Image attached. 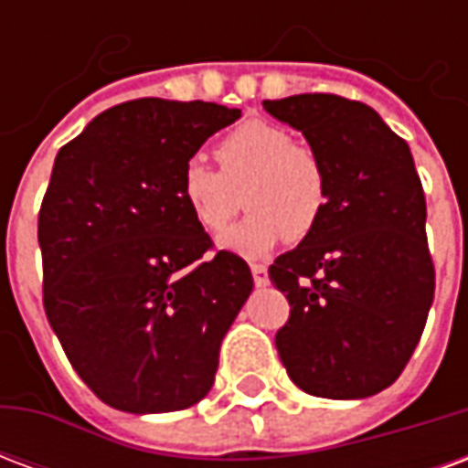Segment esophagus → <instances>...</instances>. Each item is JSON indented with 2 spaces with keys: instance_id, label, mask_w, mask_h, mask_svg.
Returning <instances> with one entry per match:
<instances>
[{
  "instance_id": "1",
  "label": "esophagus",
  "mask_w": 468,
  "mask_h": 468,
  "mask_svg": "<svg viewBox=\"0 0 468 468\" xmlns=\"http://www.w3.org/2000/svg\"><path fill=\"white\" fill-rule=\"evenodd\" d=\"M250 271H253V281L258 288H263V285L271 283V278H268V268L263 263H253L250 265Z\"/></svg>"
}]
</instances>
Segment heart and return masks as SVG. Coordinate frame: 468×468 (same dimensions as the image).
Wrapping results in <instances>:
<instances>
[{
  "instance_id": "heart-1",
  "label": "heart",
  "mask_w": 468,
  "mask_h": 468,
  "mask_svg": "<svg viewBox=\"0 0 468 468\" xmlns=\"http://www.w3.org/2000/svg\"><path fill=\"white\" fill-rule=\"evenodd\" d=\"M218 170L190 160L180 197L205 233H223L245 205L253 213L223 235L225 250L261 258L283 238L298 243L324 220L331 187L324 160L293 133L263 120L238 124L215 144Z\"/></svg>"
}]
</instances>
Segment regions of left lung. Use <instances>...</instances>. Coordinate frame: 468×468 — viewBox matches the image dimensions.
<instances>
[{
  "label": "left lung",
  "mask_w": 468,
  "mask_h": 468,
  "mask_svg": "<svg viewBox=\"0 0 468 468\" xmlns=\"http://www.w3.org/2000/svg\"><path fill=\"white\" fill-rule=\"evenodd\" d=\"M263 107L305 134L331 187L318 228L268 268L291 305L275 348L305 393L366 399L401 376L431 308L421 177L406 140L363 102L314 92Z\"/></svg>",
  "instance_id": "8db88e82"
}]
</instances>
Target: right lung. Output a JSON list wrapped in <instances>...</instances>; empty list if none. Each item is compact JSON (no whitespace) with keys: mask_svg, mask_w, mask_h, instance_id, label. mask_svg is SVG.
Instances as JSON below:
<instances>
[{"mask_svg":"<svg viewBox=\"0 0 468 468\" xmlns=\"http://www.w3.org/2000/svg\"><path fill=\"white\" fill-rule=\"evenodd\" d=\"M240 110L143 97L105 110L57 153L39 207L42 301L72 368L127 413L193 406L253 291L180 197V173ZM213 252V256H207Z\"/></svg>","mask_w":468,"mask_h":468,"instance_id":"right-lung-1","label":"right lung"}]
</instances>
